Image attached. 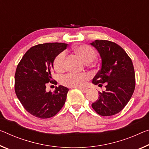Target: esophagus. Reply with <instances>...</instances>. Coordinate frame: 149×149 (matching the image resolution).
<instances>
[{"label":"esophagus","mask_w":149,"mask_h":149,"mask_svg":"<svg viewBox=\"0 0 149 149\" xmlns=\"http://www.w3.org/2000/svg\"><path fill=\"white\" fill-rule=\"evenodd\" d=\"M79 89L81 91H83V92H85V93H86V92H87V91H88V89L85 88V87H79Z\"/></svg>","instance_id":"obj_1"}]
</instances>
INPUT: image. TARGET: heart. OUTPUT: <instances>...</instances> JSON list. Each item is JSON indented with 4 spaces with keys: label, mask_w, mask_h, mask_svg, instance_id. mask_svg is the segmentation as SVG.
I'll use <instances>...</instances> for the list:
<instances>
[{
    "label": "heart",
    "mask_w": 149,
    "mask_h": 149,
    "mask_svg": "<svg viewBox=\"0 0 149 149\" xmlns=\"http://www.w3.org/2000/svg\"><path fill=\"white\" fill-rule=\"evenodd\" d=\"M75 52L84 62L91 63L95 60L97 54L95 49L87 44H81L75 48ZM65 54L62 52L58 54L54 60V68L56 72H62L64 69V59ZM89 78L87 74H75L70 73L63 77L62 82L65 86L79 87L84 86L86 80Z\"/></svg>",
    "instance_id": "b5f03b06"
}]
</instances>
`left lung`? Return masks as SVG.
<instances>
[{
	"mask_svg": "<svg viewBox=\"0 0 149 149\" xmlns=\"http://www.w3.org/2000/svg\"><path fill=\"white\" fill-rule=\"evenodd\" d=\"M91 44L101 58V69L92 82L95 85L105 84L106 87L105 91L99 92L98 100L91 107L101 116H111L123 110L134 92L133 62L126 52L115 42L96 40Z\"/></svg>",
	"mask_w": 149,
	"mask_h": 149,
	"instance_id": "8db88e82",
	"label": "left lung"
}]
</instances>
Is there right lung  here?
Here are the masks:
<instances>
[{
    "label": "right lung",
    "mask_w": 149,
    "mask_h": 149,
    "mask_svg": "<svg viewBox=\"0 0 149 149\" xmlns=\"http://www.w3.org/2000/svg\"><path fill=\"white\" fill-rule=\"evenodd\" d=\"M67 48L64 43H45L32 46L25 53L16 68L15 90L21 104L33 116L48 119L63 107L69 89L56 87L47 92L46 85H57L52 79L54 58Z\"/></svg>",
    "instance_id": "right-lung-1"
}]
</instances>
